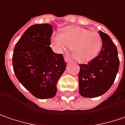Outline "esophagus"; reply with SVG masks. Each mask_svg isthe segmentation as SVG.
I'll list each match as a JSON object with an SVG mask.
<instances>
[{
  "mask_svg": "<svg viewBox=\"0 0 125 125\" xmlns=\"http://www.w3.org/2000/svg\"><path fill=\"white\" fill-rule=\"evenodd\" d=\"M71 59H72V57L71 55H65L64 56V60L66 62H68Z\"/></svg>",
  "mask_w": 125,
  "mask_h": 125,
  "instance_id": "34e87169",
  "label": "esophagus"
}]
</instances>
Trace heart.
Wrapping results in <instances>:
<instances>
[{"mask_svg":"<svg viewBox=\"0 0 125 125\" xmlns=\"http://www.w3.org/2000/svg\"><path fill=\"white\" fill-rule=\"evenodd\" d=\"M51 44L57 52L72 48L73 57L81 63L92 60L100 50L102 41L96 33L80 27H67L63 33H57L51 37Z\"/></svg>","mask_w":125,"mask_h":125,"instance_id":"1","label":"heart"}]
</instances>
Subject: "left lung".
<instances>
[{
  "label": "left lung",
  "instance_id": "1",
  "mask_svg": "<svg viewBox=\"0 0 125 125\" xmlns=\"http://www.w3.org/2000/svg\"><path fill=\"white\" fill-rule=\"evenodd\" d=\"M102 47L99 55L87 64H80L79 92L86 98H94L105 94L113 84L120 62L117 50L111 38L99 31Z\"/></svg>",
  "mask_w": 125,
  "mask_h": 125
}]
</instances>
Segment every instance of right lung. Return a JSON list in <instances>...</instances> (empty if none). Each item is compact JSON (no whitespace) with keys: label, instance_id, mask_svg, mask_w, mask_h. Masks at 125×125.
Segmentation results:
<instances>
[{"label":"right lung","instance_id":"obj_1","mask_svg":"<svg viewBox=\"0 0 125 125\" xmlns=\"http://www.w3.org/2000/svg\"><path fill=\"white\" fill-rule=\"evenodd\" d=\"M52 31L49 24L31 26L17 42L12 56L17 78L41 99L56 95L57 82L66 67L62 54L54 53L50 47Z\"/></svg>","mask_w":125,"mask_h":125}]
</instances>
